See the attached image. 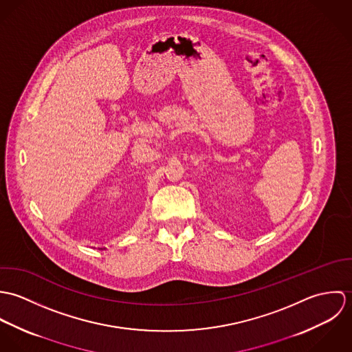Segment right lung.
I'll return each mask as SVG.
<instances>
[{
  "label": "right lung",
  "mask_w": 352,
  "mask_h": 352,
  "mask_svg": "<svg viewBox=\"0 0 352 352\" xmlns=\"http://www.w3.org/2000/svg\"><path fill=\"white\" fill-rule=\"evenodd\" d=\"M100 250H102V248H100Z\"/></svg>",
  "instance_id": "obj_1"
}]
</instances>
